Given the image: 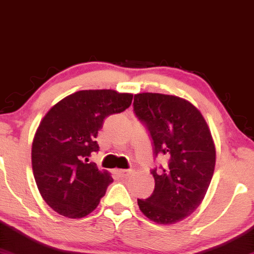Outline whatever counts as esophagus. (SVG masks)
<instances>
[{"label": "esophagus", "mask_w": 254, "mask_h": 254, "mask_svg": "<svg viewBox=\"0 0 254 254\" xmlns=\"http://www.w3.org/2000/svg\"><path fill=\"white\" fill-rule=\"evenodd\" d=\"M118 174L120 175V177H128V176L133 174V170H118Z\"/></svg>", "instance_id": "obj_1"}]
</instances>
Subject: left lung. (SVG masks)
I'll use <instances>...</instances> for the list:
<instances>
[{
    "label": "left lung",
    "instance_id": "8db88e82",
    "mask_svg": "<svg viewBox=\"0 0 254 254\" xmlns=\"http://www.w3.org/2000/svg\"><path fill=\"white\" fill-rule=\"evenodd\" d=\"M134 112L153 140L154 154L168 164L152 170L154 191L138 199L141 213L159 225L188 217L203 201L215 169L213 136L201 112L178 96L154 92L134 95Z\"/></svg>",
    "mask_w": 254,
    "mask_h": 254
}]
</instances>
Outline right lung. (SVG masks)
I'll return each instance as SVG.
<instances>
[{"label":"right lung","instance_id":"right-lung-1","mask_svg":"<svg viewBox=\"0 0 254 254\" xmlns=\"http://www.w3.org/2000/svg\"><path fill=\"white\" fill-rule=\"evenodd\" d=\"M132 94L112 89L80 90L51 108L32 144V169L39 192L56 213L79 219L96 209L113 182L108 171L89 163L107 116L130 106Z\"/></svg>","mask_w":254,"mask_h":254}]
</instances>
